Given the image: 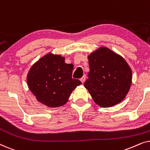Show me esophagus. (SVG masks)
I'll return each mask as SVG.
<instances>
[{
	"mask_svg": "<svg viewBox=\"0 0 150 150\" xmlns=\"http://www.w3.org/2000/svg\"><path fill=\"white\" fill-rule=\"evenodd\" d=\"M85 79H86V76H83L82 77L81 79H80V80H81V81L82 82V83H85Z\"/></svg>",
	"mask_w": 150,
	"mask_h": 150,
	"instance_id": "34e87169",
	"label": "esophagus"
}]
</instances>
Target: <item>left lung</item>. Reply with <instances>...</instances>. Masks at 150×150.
<instances>
[{
	"instance_id": "obj_1",
	"label": "left lung",
	"mask_w": 150,
	"mask_h": 150,
	"mask_svg": "<svg viewBox=\"0 0 150 150\" xmlns=\"http://www.w3.org/2000/svg\"><path fill=\"white\" fill-rule=\"evenodd\" d=\"M89 72L84 86L101 107L117 104L126 97L132 83V71L125 59L106 47L88 57Z\"/></svg>"
}]
</instances>
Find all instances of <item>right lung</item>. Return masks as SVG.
Wrapping results in <instances>:
<instances>
[{
  "instance_id": "obj_1",
  "label": "right lung",
  "mask_w": 150,
  "mask_h": 150,
  "mask_svg": "<svg viewBox=\"0 0 150 150\" xmlns=\"http://www.w3.org/2000/svg\"><path fill=\"white\" fill-rule=\"evenodd\" d=\"M72 64L65 63L61 55L47 54L31 67L27 75L30 91L41 103L59 107L68 100L71 92L81 84L71 78Z\"/></svg>"
}]
</instances>
